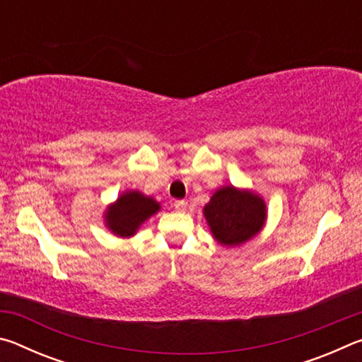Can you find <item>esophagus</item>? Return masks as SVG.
<instances>
[{
    "mask_svg": "<svg viewBox=\"0 0 362 362\" xmlns=\"http://www.w3.org/2000/svg\"><path fill=\"white\" fill-rule=\"evenodd\" d=\"M174 207H175L177 212H185L187 211V201L177 199V201H174Z\"/></svg>",
    "mask_w": 362,
    "mask_h": 362,
    "instance_id": "obj_1",
    "label": "esophagus"
}]
</instances>
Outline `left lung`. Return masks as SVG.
<instances>
[{
    "mask_svg": "<svg viewBox=\"0 0 362 362\" xmlns=\"http://www.w3.org/2000/svg\"><path fill=\"white\" fill-rule=\"evenodd\" d=\"M204 217L222 246H240L263 228L267 204L250 189L226 185L212 194L204 206Z\"/></svg>",
    "mask_w": 362,
    "mask_h": 362,
    "instance_id": "8db88e82",
    "label": "left lung"
}]
</instances>
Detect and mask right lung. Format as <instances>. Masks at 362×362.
Here are the masks:
<instances>
[{"label": "right lung", "mask_w": 362, "mask_h": 362, "mask_svg": "<svg viewBox=\"0 0 362 362\" xmlns=\"http://www.w3.org/2000/svg\"><path fill=\"white\" fill-rule=\"evenodd\" d=\"M159 211V203L140 192H124L116 203L108 206L105 212V225L116 236L131 238L137 233L139 226L153 214Z\"/></svg>", "instance_id": "add662e5"}]
</instances>
